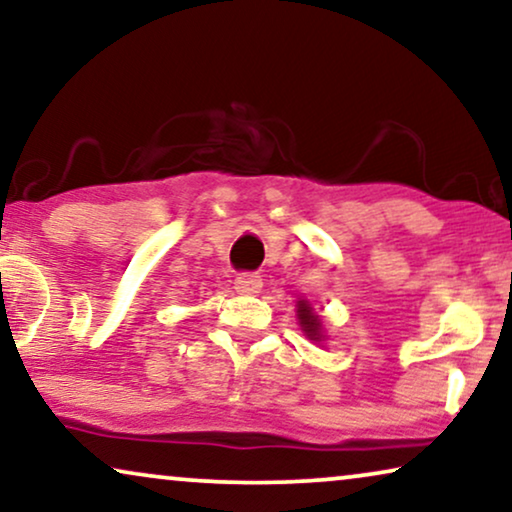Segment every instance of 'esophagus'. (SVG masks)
I'll use <instances>...</instances> for the list:
<instances>
[{"mask_svg": "<svg viewBox=\"0 0 512 512\" xmlns=\"http://www.w3.org/2000/svg\"><path fill=\"white\" fill-rule=\"evenodd\" d=\"M235 289L240 293H247V296H254V293H261L263 279L256 272H242V275L235 277Z\"/></svg>", "mask_w": 512, "mask_h": 512, "instance_id": "obj_1", "label": "esophagus"}]
</instances>
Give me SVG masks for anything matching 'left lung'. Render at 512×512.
Instances as JSON below:
<instances>
[{
	"mask_svg": "<svg viewBox=\"0 0 512 512\" xmlns=\"http://www.w3.org/2000/svg\"><path fill=\"white\" fill-rule=\"evenodd\" d=\"M298 321H300V328H303V333L307 335V338L314 342L324 340V326H321L319 314L312 310L307 300H298Z\"/></svg>",
	"mask_w": 512,
	"mask_h": 512,
	"instance_id": "1",
	"label": "left lung"
}]
</instances>
